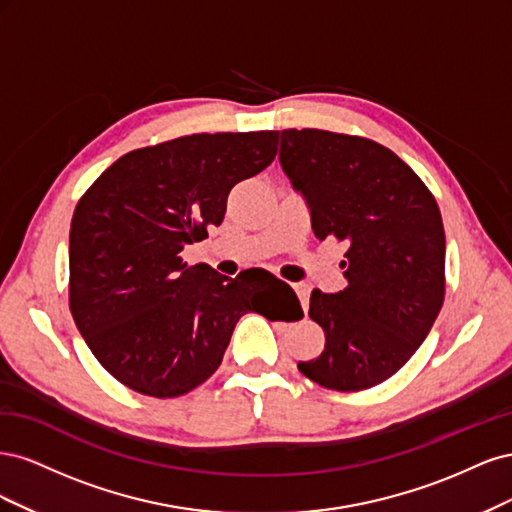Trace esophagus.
<instances>
[{
	"label": "esophagus",
	"instance_id": "34e87169",
	"mask_svg": "<svg viewBox=\"0 0 512 512\" xmlns=\"http://www.w3.org/2000/svg\"><path fill=\"white\" fill-rule=\"evenodd\" d=\"M294 292L299 294L303 309H307V307H309V286H305V284H294Z\"/></svg>",
	"mask_w": 512,
	"mask_h": 512
}]
</instances>
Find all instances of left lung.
<instances>
[{
	"mask_svg": "<svg viewBox=\"0 0 512 512\" xmlns=\"http://www.w3.org/2000/svg\"><path fill=\"white\" fill-rule=\"evenodd\" d=\"M280 162L314 235L344 241L348 286L314 290L309 318L327 342L301 361L331 391H365L408 363L444 303V226L436 198L391 149L363 136L282 130Z\"/></svg>",
	"mask_w": 512,
	"mask_h": 512,
	"instance_id": "left-lung-1",
	"label": "left lung"
}]
</instances>
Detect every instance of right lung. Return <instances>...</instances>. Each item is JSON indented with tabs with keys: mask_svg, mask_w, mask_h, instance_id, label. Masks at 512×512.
Here are the masks:
<instances>
[{
	"mask_svg": "<svg viewBox=\"0 0 512 512\" xmlns=\"http://www.w3.org/2000/svg\"><path fill=\"white\" fill-rule=\"evenodd\" d=\"M277 138L218 132L134 149L81 196L70 226V312L100 365L128 389L160 399L190 393L220 367L243 314L282 318L247 297V273L226 277L181 258L222 224L230 190L275 160ZM284 288L301 318L297 294Z\"/></svg>",
	"mask_w": 512,
	"mask_h": 512,
	"instance_id": "obj_1",
	"label": "right lung"
}]
</instances>
